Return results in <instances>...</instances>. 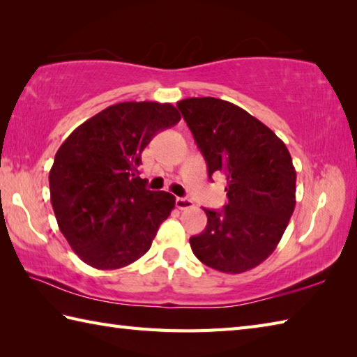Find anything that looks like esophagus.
<instances>
[{
    "mask_svg": "<svg viewBox=\"0 0 357 357\" xmlns=\"http://www.w3.org/2000/svg\"><path fill=\"white\" fill-rule=\"evenodd\" d=\"M176 207L179 208V210H187V208H192L193 207V202L190 201V199H187V198H176Z\"/></svg>",
    "mask_w": 357,
    "mask_h": 357,
    "instance_id": "1",
    "label": "esophagus"
}]
</instances>
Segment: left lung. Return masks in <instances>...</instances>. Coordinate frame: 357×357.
Segmentation results:
<instances>
[{
    "mask_svg": "<svg viewBox=\"0 0 357 357\" xmlns=\"http://www.w3.org/2000/svg\"><path fill=\"white\" fill-rule=\"evenodd\" d=\"M178 109L207 161L208 176L227 178L229 204L204 208L207 227L190 238L195 256L238 275L275 252L296 206V170L276 133L244 109L218 98H187Z\"/></svg>",
    "mask_w": 357,
    "mask_h": 357,
    "instance_id": "8db88e82",
    "label": "left lung"
}]
</instances>
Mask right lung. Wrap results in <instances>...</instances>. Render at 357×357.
<instances>
[{"label":"right lung","instance_id":"obj_1","mask_svg":"<svg viewBox=\"0 0 357 357\" xmlns=\"http://www.w3.org/2000/svg\"><path fill=\"white\" fill-rule=\"evenodd\" d=\"M170 102L113 104L87 119L58 149L49 173L59 230L82 262L123 268L149 252L174 196L150 192L138 176L151 138L178 124Z\"/></svg>","mask_w":357,"mask_h":357}]
</instances>
